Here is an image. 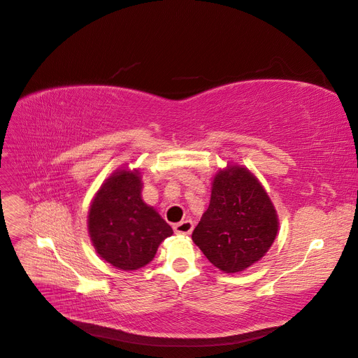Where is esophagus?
Returning <instances> with one entry per match:
<instances>
[{
  "instance_id": "1",
  "label": "esophagus",
  "mask_w": 358,
  "mask_h": 358,
  "mask_svg": "<svg viewBox=\"0 0 358 358\" xmlns=\"http://www.w3.org/2000/svg\"><path fill=\"white\" fill-rule=\"evenodd\" d=\"M173 229H175V233H176V234L188 236V234H191V233H192L194 224H192V221H191V220H183V221H180V222H178V224H175V227H173Z\"/></svg>"
}]
</instances>
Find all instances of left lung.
<instances>
[{
	"label": "left lung",
	"mask_w": 358,
	"mask_h": 358,
	"mask_svg": "<svg viewBox=\"0 0 358 358\" xmlns=\"http://www.w3.org/2000/svg\"><path fill=\"white\" fill-rule=\"evenodd\" d=\"M278 230V213L262 182L246 167L227 164L215 173L209 208L192 242L215 267L237 273L266 255Z\"/></svg>",
	"instance_id": "left-lung-1"
}]
</instances>
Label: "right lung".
I'll return each instance as SVG.
<instances>
[{"label": "right lung", "instance_id": "obj_1", "mask_svg": "<svg viewBox=\"0 0 358 358\" xmlns=\"http://www.w3.org/2000/svg\"><path fill=\"white\" fill-rule=\"evenodd\" d=\"M137 169L121 167L95 192L88 212L92 246L104 262L121 270H137L152 262L171 227L142 199Z\"/></svg>", "mask_w": 358, "mask_h": 358}]
</instances>
